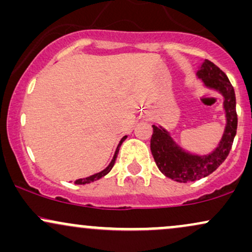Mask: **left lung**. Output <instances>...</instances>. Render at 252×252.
<instances>
[{"label":"left lung","instance_id":"left-lung-1","mask_svg":"<svg viewBox=\"0 0 252 252\" xmlns=\"http://www.w3.org/2000/svg\"><path fill=\"white\" fill-rule=\"evenodd\" d=\"M196 74L207 88L217 90L224 97L226 126L220 143L215 152L206 156H198L182 150L176 146L166 130L153 126L150 150L156 166L167 178L178 182L195 181L215 172L227 158L237 132L238 118L236 112L235 90L226 74L207 59L202 63Z\"/></svg>","mask_w":252,"mask_h":252}]
</instances>
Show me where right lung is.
<instances>
[{
    "mask_svg": "<svg viewBox=\"0 0 252 252\" xmlns=\"http://www.w3.org/2000/svg\"><path fill=\"white\" fill-rule=\"evenodd\" d=\"M126 136H124V137L122 138V140H121V142H120V144H118V147H117L116 152H115L114 158H112V160H111V162H110V164H109L108 167H106L105 169L102 170V172L97 173V174H94V175H91V176H88V178H84V179H78V180L74 181V184H77V185H85V184H90V182H92V181H96V180H98V179H100V178H102V176H104V175H106V174H108V173L110 172V170L112 169V167H114L115 162H116V158H117L118 150H120V147H121V144L123 143V141L126 140Z\"/></svg>",
    "mask_w": 252,
    "mask_h": 252,
    "instance_id": "right-lung-1",
    "label": "right lung"
}]
</instances>
